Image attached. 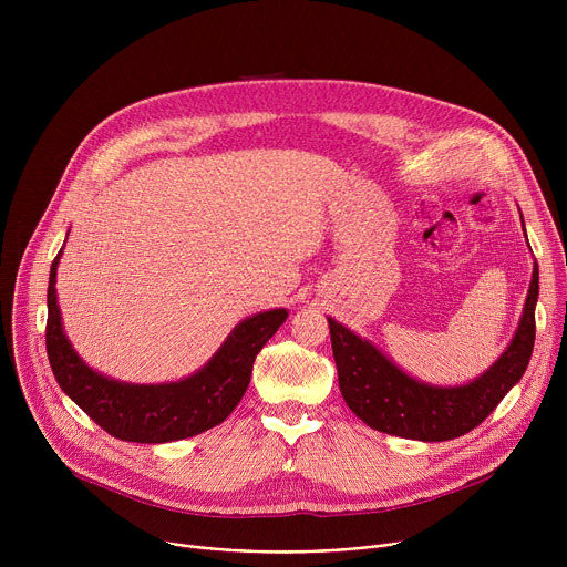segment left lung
<instances>
[{"mask_svg": "<svg viewBox=\"0 0 567 567\" xmlns=\"http://www.w3.org/2000/svg\"><path fill=\"white\" fill-rule=\"evenodd\" d=\"M536 300L538 265H534L520 326L509 348L482 377L455 388L411 379L372 343L328 318L339 388L346 403L370 429L406 440L444 442L473 431L494 413L527 370L536 339Z\"/></svg>", "mask_w": 567, "mask_h": 567, "instance_id": "8db88e82", "label": "left lung"}]
</instances>
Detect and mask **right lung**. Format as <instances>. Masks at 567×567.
I'll list each match as a JSON object with an SVG mask.
<instances>
[{
  "instance_id": "right-lung-1",
  "label": "right lung",
  "mask_w": 567,
  "mask_h": 567,
  "mask_svg": "<svg viewBox=\"0 0 567 567\" xmlns=\"http://www.w3.org/2000/svg\"><path fill=\"white\" fill-rule=\"evenodd\" d=\"M60 254L51 265L47 291V354L51 370L78 406L103 431L123 442L164 444L221 424L247 392L258 352L287 318V309H271L241 320L219 352L184 381L161 385L121 383L87 368L62 332L55 300Z\"/></svg>"
}]
</instances>
